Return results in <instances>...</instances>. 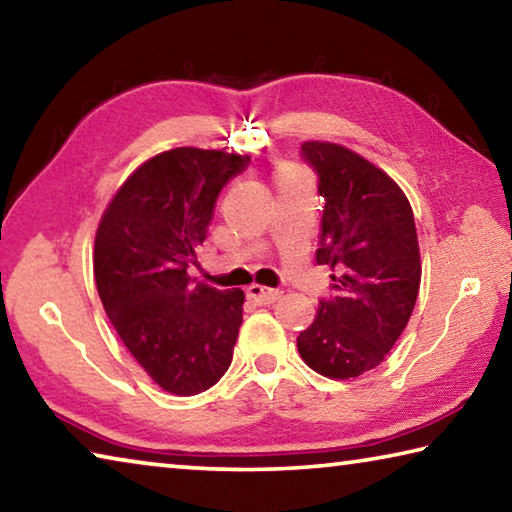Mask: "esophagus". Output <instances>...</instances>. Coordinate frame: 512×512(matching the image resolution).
<instances>
[{"instance_id": "obj_1", "label": "esophagus", "mask_w": 512, "mask_h": 512, "mask_svg": "<svg viewBox=\"0 0 512 512\" xmlns=\"http://www.w3.org/2000/svg\"><path fill=\"white\" fill-rule=\"evenodd\" d=\"M280 296H282V291L262 287V284H250L248 287V298L259 302V305H271V302H275Z\"/></svg>"}]
</instances>
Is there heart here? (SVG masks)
Returning <instances> with one entry per match:
<instances>
[{
    "label": "heart",
    "instance_id": "obj_1",
    "mask_svg": "<svg viewBox=\"0 0 512 512\" xmlns=\"http://www.w3.org/2000/svg\"><path fill=\"white\" fill-rule=\"evenodd\" d=\"M282 171H287V169H282Z\"/></svg>",
    "mask_w": 512,
    "mask_h": 512
}]
</instances>
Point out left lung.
<instances>
[{"mask_svg": "<svg viewBox=\"0 0 512 512\" xmlns=\"http://www.w3.org/2000/svg\"><path fill=\"white\" fill-rule=\"evenodd\" d=\"M300 155L325 198L316 262L334 271V296L320 300L298 352L318 375L352 379L384 361L418 300L413 210L388 173L341 144L305 142Z\"/></svg>", "mask_w": 512, "mask_h": 512, "instance_id": "1", "label": "left lung"}]
</instances>
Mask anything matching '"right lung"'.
Returning a JSON list of instances; mask_svg holds the SVG:
<instances>
[{
	"label": "right lung",
	"instance_id": "right-lung-1",
	"mask_svg": "<svg viewBox=\"0 0 512 512\" xmlns=\"http://www.w3.org/2000/svg\"><path fill=\"white\" fill-rule=\"evenodd\" d=\"M248 155L180 146L137 167L112 196L94 239V280L119 339L162 391L196 395L235 350L244 291L196 282V246L214 203Z\"/></svg>",
	"mask_w": 512,
	"mask_h": 512
}]
</instances>
